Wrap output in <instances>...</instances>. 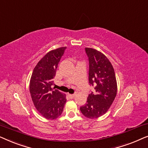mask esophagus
Masks as SVG:
<instances>
[{"instance_id": "34e87169", "label": "esophagus", "mask_w": 148, "mask_h": 148, "mask_svg": "<svg viewBox=\"0 0 148 148\" xmlns=\"http://www.w3.org/2000/svg\"><path fill=\"white\" fill-rule=\"evenodd\" d=\"M67 95H68V96L70 98H73L74 97H75V94H68Z\"/></svg>"}]
</instances>
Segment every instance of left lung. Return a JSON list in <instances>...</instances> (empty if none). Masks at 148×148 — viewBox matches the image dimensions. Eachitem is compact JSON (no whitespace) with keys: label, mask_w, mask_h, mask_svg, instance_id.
Instances as JSON below:
<instances>
[{"label":"left lung","mask_w":148,"mask_h":148,"mask_svg":"<svg viewBox=\"0 0 148 148\" xmlns=\"http://www.w3.org/2000/svg\"><path fill=\"white\" fill-rule=\"evenodd\" d=\"M86 52L90 63L89 83L96 86V94H89L80 110L87 118L94 119L110 108L117 94V83L114 68L104 54L91 48H86Z\"/></svg>","instance_id":"left-lung-1"}]
</instances>
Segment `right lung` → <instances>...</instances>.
I'll list each match as a JSON object with an SVG mask.
<instances>
[{
    "instance_id": "1",
    "label": "right lung",
    "mask_w": 148,
    "mask_h": 148,
    "mask_svg": "<svg viewBox=\"0 0 148 148\" xmlns=\"http://www.w3.org/2000/svg\"><path fill=\"white\" fill-rule=\"evenodd\" d=\"M66 47L52 50L36 64L29 82V92L38 112L46 119L54 120L62 114L66 95L52 88L56 69Z\"/></svg>"
}]
</instances>
